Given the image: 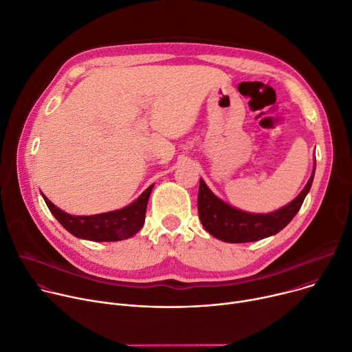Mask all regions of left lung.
Returning <instances> with one entry per match:
<instances>
[{"mask_svg":"<svg viewBox=\"0 0 352 352\" xmlns=\"http://www.w3.org/2000/svg\"><path fill=\"white\" fill-rule=\"evenodd\" d=\"M314 171L316 166L307 185L296 199L282 209L266 215L243 212L225 204L210 192L206 184L201 179L198 191V214L201 223L210 235L229 243L254 242L272 236L282 230L298 212L304 198L311 188Z\"/></svg>","mask_w":352,"mask_h":352,"instance_id":"8db88e82","label":"left lung"}]
</instances>
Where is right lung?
Returning a JSON list of instances; mask_svg holds the SVG:
<instances>
[{
	"label": "right lung",
	"instance_id": "obj_1",
	"mask_svg": "<svg viewBox=\"0 0 352 352\" xmlns=\"http://www.w3.org/2000/svg\"><path fill=\"white\" fill-rule=\"evenodd\" d=\"M153 186L154 185H150L133 204L123 209L90 217L69 215L55 206L45 195L42 197L58 222L74 236L95 242H116L131 238L142 229Z\"/></svg>",
	"mask_w": 352,
	"mask_h": 352
}]
</instances>
